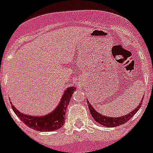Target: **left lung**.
<instances>
[{
	"label": "left lung",
	"mask_w": 153,
	"mask_h": 153,
	"mask_svg": "<svg viewBox=\"0 0 153 153\" xmlns=\"http://www.w3.org/2000/svg\"><path fill=\"white\" fill-rule=\"evenodd\" d=\"M144 98H142L141 100L143 101ZM142 101L140 102V103L139 104V105H137V107L134 109L133 111H131L130 113H128V114L126 115H123L122 117H109L104 116V115H102L100 113H98L97 110L94 109V107L91 105V103L87 101V104H88L89 109H90V112H91V115L93 117V118L98 123H99L102 126H106V127H116V126H121L122 124H125L126 122L129 120L130 118L133 117V116L134 114L138 111V109H140V106H141V104H142Z\"/></svg>",
	"instance_id": "8db88e82"
}]
</instances>
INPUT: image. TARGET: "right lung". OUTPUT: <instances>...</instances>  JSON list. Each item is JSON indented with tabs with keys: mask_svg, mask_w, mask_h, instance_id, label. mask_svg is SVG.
Segmentation results:
<instances>
[{
	"mask_svg": "<svg viewBox=\"0 0 153 153\" xmlns=\"http://www.w3.org/2000/svg\"><path fill=\"white\" fill-rule=\"evenodd\" d=\"M74 86H71L64 91L59 103L50 114L41 117L31 116L20 113L19 110L16 109L15 106L12 104V108L16 115L24 122V123L30 127L32 129L37 131H54L60 128L64 125L66 119V109L67 105H69L70 100L72 97V94L75 91Z\"/></svg>",
	"mask_w": 153,
	"mask_h": 153,
	"instance_id": "right-lung-1",
	"label": "right lung"
}]
</instances>
